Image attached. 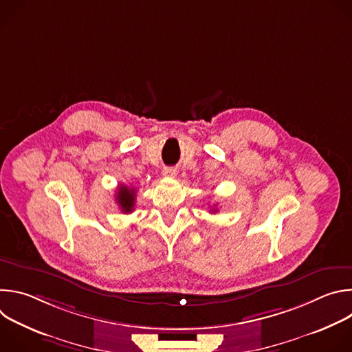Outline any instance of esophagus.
Returning a JSON list of instances; mask_svg holds the SVG:
<instances>
[{
    "label": "esophagus",
    "instance_id": "obj_1",
    "mask_svg": "<svg viewBox=\"0 0 352 352\" xmlns=\"http://www.w3.org/2000/svg\"><path fill=\"white\" fill-rule=\"evenodd\" d=\"M163 174H164L166 177L174 178V177L177 175V170H175L174 167H164V170H163Z\"/></svg>",
    "mask_w": 352,
    "mask_h": 352
}]
</instances>
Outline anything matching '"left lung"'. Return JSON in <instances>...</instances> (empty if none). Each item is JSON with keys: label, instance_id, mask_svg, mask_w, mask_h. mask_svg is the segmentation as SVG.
<instances>
[{"label": "left lung", "instance_id": "left-lung-1", "mask_svg": "<svg viewBox=\"0 0 352 352\" xmlns=\"http://www.w3.org/2000/svg\"><path fill=\"white\" fill-rule=\"evenodd\" d=\"M212 212H213V213H214V212H217V210H216V209H213V210H212Z\"/></svg>", "mask_w": 352, "mask_h": 352}]
</instances>
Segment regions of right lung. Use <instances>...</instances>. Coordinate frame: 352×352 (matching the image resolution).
I'll return each mask as SVG.
<instances>
[{"label":"right lung","mask_w":352,"mask_h":352,"mask_svg":"<svg viewBox=\"0 0 352 352\" xmlns=\"http://www.w3.org/2000/svg\"><path fill=\"white\" fill-rule=\"evenodd\" d=\"M135 196H136V189L129 188L126 185H120L118 192L116 195V200L124 213H132L133 206H135Z\"/></svg>","instance_id":"obj_1"}]
</instances>
